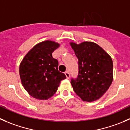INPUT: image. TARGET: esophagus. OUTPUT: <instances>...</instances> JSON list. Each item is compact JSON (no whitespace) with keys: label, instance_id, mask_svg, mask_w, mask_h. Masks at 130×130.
I'll use <instances>...</instances> for the list:
<instances>
[{"label":"esophagus","instance_id":"1","mask_svg":"<svg viewBox=\"0 0 130 130\" xmlns=\"http://www.w3.org/2000/svg\"><path fill=\"white\" fill-rule=\"evenodd\" d=\"M65 74H66V78H68V79H69V78H70V74H69L68 71H67L65 72Z\"/></svg>","mask_w":130,"mask_h":130}]
</instances>
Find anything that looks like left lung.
I'll return each instance as SVG.
<instances>
[{"mask_svg": "<svg viewBox=\"0 0 130 130\" xmlns=\"http://www.w3.org/2000/svg\"><path fill=\"white\" fill-rule=\"evenodd\" d=\"M70 45L78 59V75L71 80L73 90L83 101H96L106 93L112 82V60L93 42H71Z\"/></svg>", "mask_w": 130, "mask_h": 130, "instance_id": "8db88e82", "label": "left lung"}]
</instances>
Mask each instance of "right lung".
<instances>
[{
    "instance_id": "add662e5",
    "label": "right lung",
    "mask_w": 130,
    "mask_h": 130,
    "mask_svg": "<svg viewBox=\"0 0 130 130\" xmlns=\"http://www.w3.org/2000/svg\"><path fill=\"white\" fill-rule=\"evenodd\" d=\"M59 47L58 43L46 40L38 43L28 52L20 66L23 86L34 98L47 100L57 90L61 81L66 78L58 71V61L52 53Z\"/></svg>"
}]
</instances>
